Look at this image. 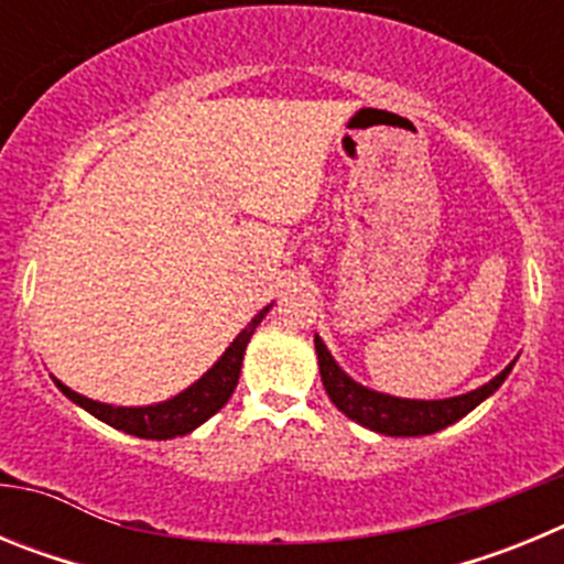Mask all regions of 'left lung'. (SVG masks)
<instances>
[{
  "instance_id": "1",
  "label": "left lung",
  "mask_w": 564,
  "mask_h": 564,
  "mask_svg": "<svg viewBox=\"0 0 564 564\" xmlns=\"http://www.w3.org/2000/svg\"><path fill=\"white\" fill-rule=\"evenodd\" d=\"M316 352L322 383H325L327 395H330V401L336 403L338 410L347 417H352L356 423H361V426H367V430L392 437H417L446 430V426H452V423L460 421L463 415H468V412L475 410L477 403L486 401V398L506 381L511 367H514V361H511L500 376H495L488 383H482L480 390L466 392V395L443 398V401H406V398H392L383 395V392L367 390V387L352 381L350 376H344V370L333 361L325 341L318 336Z\"/></svg>"
}]
</instances>
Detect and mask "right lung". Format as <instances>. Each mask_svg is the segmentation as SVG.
<instances>
[{"mask_svg":"<svg viewBox=\"0 0 564 564\" xmlns=\"http://www.w3.org/2000/svg\"><path fill=\"white\" fill-rule=\"evenodd\" d=\"M265 311H259L257 316L251 318V325L239 333L231 341L223 358L214 364L212 370L200 378L197 383H192L188 390H183L181 395H174L172 401L154 403V406H109V403L89 401V398L78 395L69 387H64L58 378L56 381L58 390L69 398L73 403L84 406L89 415H96L98 421L109 423L115 430L127 432V435L134 437H147V441H169V437L188 435L192 430H197L203 421L220 412L228 403L231 392L237 390L239 370H242V356H246L248 338L253 336L257 325L265 318Z\"/></svg>","mask_w":564,"mask_h":564,"instance_id":"obj_1","label":"right lung"}]
</instances>
